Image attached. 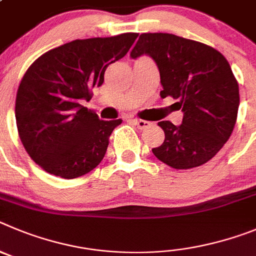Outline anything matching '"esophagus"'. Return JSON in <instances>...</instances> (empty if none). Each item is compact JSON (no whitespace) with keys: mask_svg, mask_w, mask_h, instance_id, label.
<instances>
[{"mask_svg":"<svg viewBox=\"0 0 256 256\" xmlns=\"http://www.w3.org/2000/svg\"><path fill=\"white\" fill-rule=\"evenodd\" d=\"M131 121H132L134 124H135V125L138 126V128H148V126H150V122H149V121H145V120H139V118H132L131 120Z\"/></svg>","mask_w":256,"mask_h":256,"instance_id":"obj_1","label":"esophagus"}]
</instances>
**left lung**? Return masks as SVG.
Here are the masks:
<instances>
[{
  "label": "left lung",
  "mask_w": 256,
  "mask_h": 256,
  "mask_svg": "<svg viewBox=\"0 0 256 256\" xmlns=\"http://www.w3.org/2000/svg\"><path fill=\"white\" fill-rule=\"evenodd\" d=\"M148 54L158 66L163 90L184 112L182 124L160 121L162 145L154 156L176 170L199 167L230 139L240 104L238 84L228 61L210 46L168 33H144L131 58Z\"/></svg>",
  "instance_id": "8db88e82"
}]
</instances>
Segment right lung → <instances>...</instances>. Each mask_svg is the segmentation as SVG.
<instances>
[{"instance_id": "obj_1", "label": "right lung", "mask_w": 256, "mask_h": 256, "mask_svg": "<svg viewBox=\"0 0 256 256\" xmlns=\"http://www.w3.org/2000/svg\"><path fill=\"white\" fill-rule=\"evenodd\" d=\"M138 36L76 39L46 52L24 74L16 94V126L26 153L46 172L76 178L102 162L122 120L103 121L80 102L90 100L108 65L122 58Z\"/></svg>"}]
</instances>
